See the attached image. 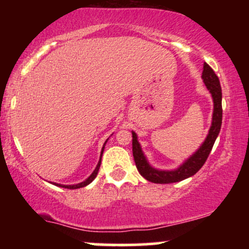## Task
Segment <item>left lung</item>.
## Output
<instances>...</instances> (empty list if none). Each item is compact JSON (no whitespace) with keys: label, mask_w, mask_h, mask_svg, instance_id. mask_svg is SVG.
Wrapping results in <instances>:
<instances>
[{"label":"left lung","mask_w":249,"mask_h":249,"mask_svg":"<svg viewBox=\"0 0 249 249\" xmlns=\"http://www.w3.org/2000/svg\"><path fill=\"white\" fill-rule=\"evenodd\" d=\"M202 79H204L205 85L212 93L213 102H214V111H213V122L212 126L210 128V132L206 141L204 144L200 146V148L193 154L191 158H188L184 164L179 168L174 171H159L156 168L151 167L148 162L145 159L144 154L142 152L141 145L137 141V134L132 132V153L134 162L138 172L144 177L148 181L154 182V184H171V182H178L181 180L190 178L196 174L202 165L207 160L208 156H210L211 151L215 142L216 137L220 132L222 123V105H221V87H220V82L218 76L215 75L212 68L205 63L204 71H202Z\"/></svg>","instance_id":"8db88e82"}]
</instances>
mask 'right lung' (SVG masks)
<instances>
[{"mask_svg":"<svg viewBox=\"0 0 249 249\" xmlns=\"http://www.w3.org/2000/svg\"><path fill=\"white\" fill-rule=\"evenodd\" d=\"M103 151H104V146H103V148H102V154H103ZM102 154H101V159H99V161H98V165H97V167L95 168V171H93L92 174H91V176L89 177V178H88L87 180H85V181H83V182H81V184H77V185H58V184H55V185H57V186H61V187L69 188V190H75V188H81V187H84V186H87V185L90 184V182L92 181V180L96 178V177H97V174H98L99 167H101Z\"/></svg>","mask_w":249,"mask_h":249,"instance_id":"1","label":"right lung"}]
</instances>
